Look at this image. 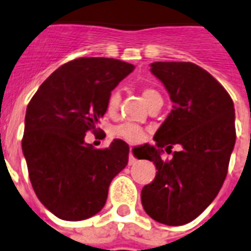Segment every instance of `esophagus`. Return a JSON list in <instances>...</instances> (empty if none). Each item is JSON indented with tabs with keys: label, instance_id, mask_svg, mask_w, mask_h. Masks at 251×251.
<instances>
[{
	"label": "esophagus",
	"instance_id": "34e87169",
	"mask_svg": "<svg viewBox=\"0 0 251 251\" xmlns=\"http://www.w3.org/2000/svg\"><path fill=\"white\" fill-rule=\"evenodd\" d=\"M136 163V158L133 157V154L129 153V158H128V164L129 166H132V164H135Z\"/></svg>",
	"mask_w": 251,
	"mask_h": 251
}]
</instances>
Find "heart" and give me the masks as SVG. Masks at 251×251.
<instances>
[{
  "instance_id": "obj_1",
  "label": "heart",
  "mask_w": 251,
  "mask_h": 251,
  "mask_svg": "<svg viewBox=\"0 0 251 251\" xmlns=\"http://www.w3.org/2000/svg\"><path fill=\"white\" fill-rule=\"evenodd\" d=\"M142 100L146 103V106L149 107L153 102L158 101V100H162L160 98V94L158 93L155 89L153 88H144L142 89ZM120 103V93L119 91L111 92V94L109 96V100H107V113L109 114H115L119 109ZM116 133L123 137L124 140L132 142V144H137V142H141L145 137L144 135V131L141 128H138L137 126H133V124H122L119 127L116 128Z\"/></svg>"
}]
</instances>
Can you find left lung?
<instances>
[{
    "instance_id": "left-lung-1",
    "label": "left lung",
    "mask_w": 251,
    "mask_h": 251,
    "mask_svg": "<svg viewBox=\"0 0 251 251\" xmlns=\"http://www.w3.org/2000/svg\"><path fill=\"white\" fill-rule=\"evenodd\" d=\"M150 71L167 89L174 110L155 135V146L133 151L157 167L153 181L141 190L146 214L162 224L182 226L196 219L218 196L227 176L236 142L233 101L222 84L190 62H154ZM180 150L171 161L163 148Z\"/></svg>"
}]
</instances>
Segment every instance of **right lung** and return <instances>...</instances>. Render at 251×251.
<instances>
[{"label":"right lung","instance_id":"add662e5","mask_svg":"<svg viewBox=\"0 0 251 251\" xmlns=\"http://www.w3.org/2000/svg\"><path fill=\"white\" fill-rule=\"evenodd\" d=\"M135 66L114 58H77L44 81L27 106L22 149L40 202L63 220H84L102 210L111 180L128 163L129 146L115 138L94 149L111 91Z\"/></svg>","mask_w":251,"mask_h":251}]
</instances>
